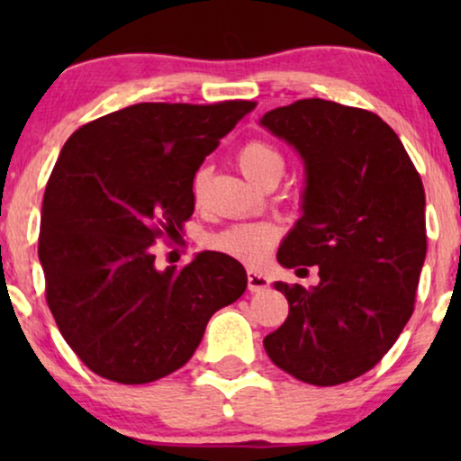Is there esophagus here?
I'll return each mask as SVG.
<instances>
[{"label": "esophagus", "instance_id": "34e87169", "mask_svg": "<svg viewBox=\"0 0 461 461\" xmlns=\"http://www.w3.org/2000/svg\"><path fill=\"white\" fill-rule=\"evenodd\" d=\"M268 287V279L258 270H248V289L249 292H264Z\"/></svg>", "mask_w": 461, "mask_h": 461}]
</instances>
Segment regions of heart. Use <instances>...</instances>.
<instances>
[{
    "label": "heart",
    "instance_id": "obj_1",
    "mask_svg": "<svg viewBox=\"0 0 461 461\" xmlns=\"http://www.w3.org/2000/svg\"><path fill=\"white\" fill-rule=\"evenodd\" d=\"M237 159L241 172L258 186H262L270 178H281L283 169H285V159H283L281 150L268 140L245 142L241 150H239ZM207 180H210V169L199 167L193 178V191L197 197L205 188ZM276 237H279V229L275 224L245 222L216 232V235L210 237L207 245L213 251L235 258V260L258 264L267 258L270 248L276 241Z\"/></svg>",
    "mask_w": 461,
    "mask_h": 461
}]
</instances>
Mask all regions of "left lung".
<instances>
[{
	"label": "left lung",
	"mask_w": 461,
	"mask_h": 461,
	"mask_svg": "<svg viewBox=\"0 0 461 461\" xmlns=\"http://www.w3.org/2000/svg\"><path fill=\"white\" fill-rule=\"evenodd\" d=\"M260 123L306 166L304 213L276 260L319 267L321 279L312 289L275 283L289 314L264 348L300 382H350L382 361L413 314L428 248L424 185L394 130L371 111L304 98Z\"/></svg>",
	"instance_id": "8db88e82"
}]
</instances>
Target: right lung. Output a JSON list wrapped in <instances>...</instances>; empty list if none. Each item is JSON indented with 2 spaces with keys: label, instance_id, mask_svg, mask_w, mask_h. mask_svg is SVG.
<instances>
[{
  "label": "right lung",
  "instance_id": "right-lung-1",
  "mask_svg": "<svg viewBox=\"0 0 461 461\" xmlns=\"http://www.w3.org/2000/svg\"><path fill=\"white\" fill-rule=\"evenodd\" d=\"M254 100L140 103L73 131L41 205L46 302L81 363L104 380L149 384L180 369L207 321L239 300L248 275L203 251L155 268V241L194 212L193 178Z\"/></svg>",
  "mask_w": 461,
  "mask_h": 461
}]
</instances>
